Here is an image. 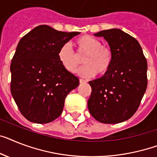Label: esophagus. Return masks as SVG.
Here are the masks:
<instances>
[{"mask_svg": "<svg viewBox=\"0 0 157 157\" xmlns=\"http://www.w3.org/2000/svg\"><path fill=\"white\" fill-rule=\"evenodd\" d=\"M79 82H80V83H86V82L85 81V80H83V79H82V78H80V79H79Z\"/></svg>", "mask_w": 157, "mask_h": 157, "instance_id": "34e87169", "label": "esophagus"}]
</instances>
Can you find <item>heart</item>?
I'll return each mask as SVG.
<instances>
[{"mask_svg": "<svg viewBox=\"0 0 157 157\" xmlns=\"http://www.w3.org/2000/svg\"><path fill=\"white\" fill-rule=\"evenodd\" d=\"M76 53L71 45L64 44L58 50V58L61 65L71 73H74L78 65L80 58L84 56L85 64L78 71V75L83 78H90L96 75H103L109 71L112 64V52L111 49L102 46V42L90 35H83L75 41Z\"/></svg>", "mask_w": 157, "mask_h": 157, "instance_id": "1", "label": "heart"}]
</instances>
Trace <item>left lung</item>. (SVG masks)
<instances>
[{"label":"left lung","mask_w":157,"mask_h":157,"mask_svg":"<svg viewBox=\"0 0 157 157\" xmlns=\"http://www.w3.org/2000/svg\"><path fill=\"white\" fill-rule=\"evenodd\" d=\"M94 36L108 42L113 59L104 75L89 82L88 109L99 122L119 124L136 113L145 93L147 60L138 41L121 29L103 30Z\"/></svg>","instance_id":"8db88e82"}]
</instances>
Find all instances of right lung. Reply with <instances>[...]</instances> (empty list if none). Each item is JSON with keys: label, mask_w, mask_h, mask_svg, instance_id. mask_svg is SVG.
Listing matches in <instances>:
<instances>
[{"label": "right lung", "mask_w": 157, "mask_h": 157, "mask_svg": "<svg viewBox=\"0 0 157 157\" xmlns=\"http://www.w3.org/2000/svg\"><path fill=\"white\" fill-rule=\"evenodd\" d=\"M79 33L41 25L19 41L10 65V89L18 109L30 122L47 124L59 117L67 95L79 85L58 58L61 46Z\"/></svg>", "instance_id": "1"}]
</instances>
